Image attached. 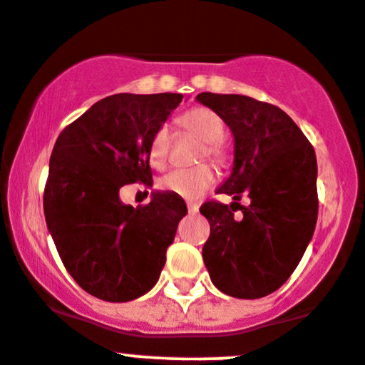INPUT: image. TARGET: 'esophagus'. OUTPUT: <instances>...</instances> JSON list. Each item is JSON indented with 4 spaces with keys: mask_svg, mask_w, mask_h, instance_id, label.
<instances>
[{
    "mask_svg": "<svg viewBox=\"0 0 365 365\" xmlns=\"http://www.w3.org/2000/svg\"><path fill=\"white\" fill-rule=\"evenodd\" d=\"M187 210H189L190 215H195L199 212V206L194 205V202H187Z\"/></svg>",
    "mask_w": 365,
    "mask_h": 365,
    "instance_id": "obj_1",
    "label": "esophagus"
}]
</instances>
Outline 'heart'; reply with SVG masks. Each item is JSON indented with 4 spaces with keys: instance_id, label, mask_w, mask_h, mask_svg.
Wrapping results in <instances>:
<instances>
[{
    "instance_id": "1",
    "label": "heart",
    "mask_w": 365,
    "mask_h": 365,
    "mask_svg": "<svg viewBox=\"0 0 365 365\" xmlns=\"http://www.w3.org/2000/svg\"><path fill=\"white\" fill-rule=\"evenodd\" d=\"M178 125L183 131L202 140V147L197 153L199 160L206 157L218 166L227 163V152L218 141L224 134V122L213 110L202 106L187 110L178 117ZM168 153H170V131L166 125H160L152 134L148 143V160L153 168H164L168 163ZM213 182L215 175L212 168L208 164H197L190 170L171 171L160 180V189L187 201H195L213 185Z\"/></svg>"
}]
</instances>
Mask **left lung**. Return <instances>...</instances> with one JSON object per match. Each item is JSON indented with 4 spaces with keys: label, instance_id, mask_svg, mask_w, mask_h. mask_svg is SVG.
I'll list each match as a JSON object with an SVG mask.
<instances>
[{
    "label": "left lung",
    "instance_id": "left-lung-1",
    "mask_svg": "<svg viewBox=\"0 0 365 365\" xmlns=\"http://www.w3.org/2000/svg\"><path fill=\"white\" fill-rule=\"evenodd\" d=\"M232 131V173L218 194L231 208L208 201L210 222L202 259L213 285L237 299L278 290L301 262L318 217L317 155L308 138L282 108L241 94H197ZM243 215L236 217L233 205Z\"/></svg>",
    "mask_w": 365,
    "mask_h": 365
}]
</instances>
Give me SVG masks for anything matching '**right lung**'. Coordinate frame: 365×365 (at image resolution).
Listing matches in <instances>:
<instances>
[{
    "mask_svg": "<svg viewBox=\"0 0 365 365\" xmlns=\"http://www.w3.org/2000/svg\"><path fill=\"white\" fill-rule=\"evenodd\" d=\"M182 94H113L63 129L48 164L43 212L68 273L110 302L147 294L159 279L185 201L153 192L133 208L118 197L128 183L152 185L148 143Z\"/></svg>",
    "mask_w": 365,
    "mask_h": 365,
    "instance_id": "1",
    "label": "right lung"
}]
</instances>
